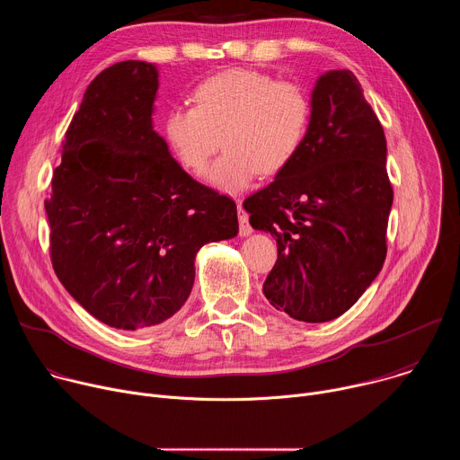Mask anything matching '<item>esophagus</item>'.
<instances>
[{
	"label": "esophagus",
	"mask_w": 460,
	"mask_h": 460,
	"mask_svg": "<svg viewBox=\"0 0 460 460\" xmlns=\"http://www.w3.org/2000/svg\"><path fill=\"white\" fill-rule=\"evenodd\" d=\"M238 222H240V236H249L252 233V227L249 224V215L243 211L240 204H238Z\"/></svg>",
	"instance_id": "34e87169"
}]
</instances>
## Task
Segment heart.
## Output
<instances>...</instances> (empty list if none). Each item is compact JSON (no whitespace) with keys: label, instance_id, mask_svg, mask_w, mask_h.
I'll list each match as a JSON object with an SVG mask.
<instances>
[{"label":"heart","instance_id":"b5f03b06","mask_svg":"<svg viewBox=\"0 0 460 460\" xmlns=\"http://www.w3.org/2000/svg\"><path fill=\"white\" fill-rule=\"evenodd\" d=\"M311 125V98L295 82L229 69L192 91V107L164 118V137L176 162L202 174L222 144L226 153L209 172L224 192L247 189L260 174L284 171L300 153Z\"/></svg>","mask_w":460,"mask_h":460}]
</instances>
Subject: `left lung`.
I'll use <instances>...</instances> for the list:
<instances>
[{
    "mask_svg": "<svg viewBox=\"0 0 460 460\" xmlns=\"http://www.w3.org/2000/svg\"><path fill=\"white\" fill-rule=\"evenodd\" d=\"M385 155L384 128L355 75H322L300 153L243 202L249 224L277 240V264L261 289L273 307L327 322L376 279L393 204Z\"/></svg>",
    "mask_w": 460,
    "mask_h": 460,
    "instance_id": "left-lung-1",
    "label": "left lung"
}]
</instances>
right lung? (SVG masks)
Returning <instances> with one entry per match:
<instances>
[{"label":"right lung","instance_id":"obj_1","mask_svg":"<svg viewBox=\"0 0 460 460\" xmlns=\"http://www.w3.org/2000/svg\"><path fill=\"white\" fill-rule=\"evenodd\" d=\"M158 71L127 59L102 71L65 133L45 200L50 260L94 318L135 332L187 300L194 258L236 236V204L192 180L153 127Z\"/></svg>","mask_w":460,"mask_h":460}]
</instances>
